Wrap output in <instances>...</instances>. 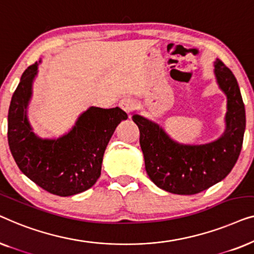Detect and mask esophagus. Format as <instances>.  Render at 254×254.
I'll return each instance as SVG.
<instances>
[{
	"mask_svg": "<svg viewBox=\"0 0 254 254\" xmlns=\"http://www.w3.org/2000/svg\"><path fill=\"white\" fill-rule=\"evenodd\" d=\"M119 106L123 109V111H125V112L129 114L131 111L135 109V100L131 98H127L126 97V98H123L120 100Z\"/></svg>",
	"mask_w": 254,
	"mask_h": 254,
	"instance_id": "obj_1",
	"label": "esophagus"
}]
</instances>
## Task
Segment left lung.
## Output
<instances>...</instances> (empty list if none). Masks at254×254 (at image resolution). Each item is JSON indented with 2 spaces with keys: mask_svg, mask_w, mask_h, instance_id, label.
Instances as JSON below:
<instances>
[{
  "mask_svg": "<svg viewBox=\"0 0 254 254\" xmlns=\"http://www.w3.org/2000/svg\"><path fill=\"white\" fill-rule=\"evenodd\" d=\"M214 74L227 96L225 130L206 144H184L172 140L154 121L135 113L140 130L145 171L159 189L180 195H192L223 180L241 154L244 138L245 107L235 75L221 60L215 61Z\"/></svg>",
  "mask_w": 254,
  "mask_h": 254,
  "instance_id": "left-lung-1",
  "label": "left lung"
}]
</instances>
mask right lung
Returning <instances> with one entry per match:
<instances>
[{"label":"right lung","instance_id":"add662e5","mask_svg":"<svg viewBox=\"0 0 254 254\" xmlns=\"http://www.w3.org/2000/svg\"><path fill=\"white\" fill-rule=\"evenodd\" d=\"M39 64L23 72L12 95L8 113L9 148L20 171L38 186L55 195H75L95 185L110 138L128 117L119 107L91 106L67 134L59 138L39 137L27 119Z\"/></svg>","mask_w":254,"mask_h":254}]
</instances>
